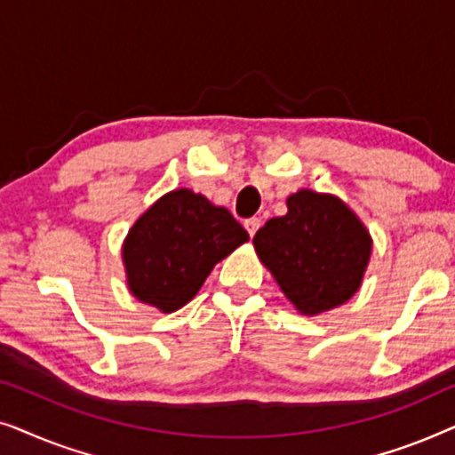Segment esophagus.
Here are the masks:
<instances>
[{"mask_svg": "<svg viewBox=\"0 0 455 455\" xmlns=\"http://www.w3.org/2000/svg\"><path fill=\"white\" fill-rule=\"evenodd\" d=\"M244 228H246V232L251 234V238H252V235L259 232V228H260V220H259V217H251V220H246V221H244Z\"/></svg>", "mask_w": 455, "mask_h": 455, "instance_id": "1", "label": "esophagus"}]
</instances>
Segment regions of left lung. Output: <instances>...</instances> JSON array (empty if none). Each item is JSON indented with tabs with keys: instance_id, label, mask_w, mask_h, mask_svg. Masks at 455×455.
<instances>
[{
	"instance_id": "obj_1",
	"label": "left lung",
	"mask_w": 455,
	"mask_h": 455,
	"mask_svg": "<svg viewBox=\"0 0 455 455\" xmlns=\"http://www.w3.org/2000/svg\"><path fill=\"white\" fill-rule=\"evenodd\" d=\"M285 204L288 213L252 238L260 263L300 315L341 307L363 285L372 252L369 229L335 195L302 188Z\"/></svg>"
}]
</instances>
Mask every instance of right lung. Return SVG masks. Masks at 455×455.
I'll return each instance as SVG.
<instances>
[{"instance_id":"obj_1","label":"right lung","mask_w":455,"mask_h":455,"mask_svg":"<svg viewBox=\"0 0 455 455\" xmlns=\"http://www.w3.org/2000/svg\"><path fill=\"white\" fill-rule=\"evenodd\" d=\"M244 242L246 229L226 207L188 188L167 192L134 221L122 244L130 294L161 313H173Z\"/></svg>"}]
</instances>
